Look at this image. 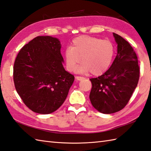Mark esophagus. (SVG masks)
Instances as JSON below:
<instances>
[{"mask_svg": "<svg viewBox=\"0 0 151 151\" xmlns=\"http://www.w3.org/2000/svg\"><path fill=\"white\" fill-rule=\"evenodd\" d=\"M76 78L78 80V81H81V80L84 79V78L83 77V76H76Z\"/></svg>", "mask_w": 151, "mask_h": 151, "instance_id": "obj_1", "label": "esophagus"}]
</instances>
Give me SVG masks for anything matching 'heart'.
I'll return each instance as SVG.
<instances>
[{
	"label": "heart",
	"instance_id": "b5f03b06",
	"mask_svg": "<svg viewBox=\"0 0 151 151\" xmlns=\"http://www.w3.org/2000/svg\"><path fill=\"white\" fill-rule=\"evenodd\" d=\"M114 53V45L111 41L84 35L73 40L71 47L65 51V58L69 70H75L81 61L83 65L78 70L80 72L90 71L92 75H99L110 67Z\"/></svg>",
	"mask_w": 151,
	"mask_h": 151
}]
</instances>
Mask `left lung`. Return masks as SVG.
<instances>
[{
	"label": "left lung",
	"instance_id": "1",
	"mask_svg": "<svg viewBox=\"0 0 151 151\" xmlns=\"http://www.w3.org/2000/svg\"><path fill=\"white\" fill-rule=\"evenodd\" d=\"M117 43V55L103 75L90 78L91 105L103 114L122 110L128 104L137 87L140 69L136 53L128 41L113 32Z\"/></svg>",
	"mask_w": 151,
	"mask_h": 151
}]
</instances>
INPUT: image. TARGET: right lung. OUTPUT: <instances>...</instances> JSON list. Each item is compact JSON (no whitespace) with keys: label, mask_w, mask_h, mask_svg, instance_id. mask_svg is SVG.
Listing matches in <instances>:
<instances>
[{"label":"right lung","mask_w":151,"mask_h":151,"mask_svg":"<svg viewBox=\"0 0 151 151\" xmlns=\"http://www.w3.org/2000/svg\"><path fill=\"white\" fill-rule=\"evenodd\" d=\"M58 38L38 36L19 50L14 65L17 93L35 113L50 114L65 100L75 76L63 65Z\"/></svg>","instance_id":"add662e5"}]
</instances>
